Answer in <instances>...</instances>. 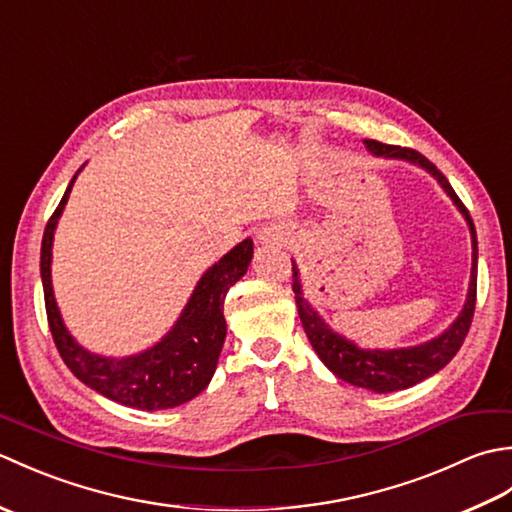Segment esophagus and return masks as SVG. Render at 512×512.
Wrapping results in <instances>:
<instances>
[{
	"label": "esophagus",
	"mask_w": 512,
	"mask_h": 512,
	"mask_svg": "<svg viewBox=\"0 0 512 512\" xmlns=\"http://www.w3.org/2000/svg\"><path fill=\"white\" fill-rule=\"evenodd\" d=\"M257 239H259V244H277L279 242V233H275L273 228H264V231H259V235H257Z\"/></svg>",
	"instance_id": "1"
}]
</instances>
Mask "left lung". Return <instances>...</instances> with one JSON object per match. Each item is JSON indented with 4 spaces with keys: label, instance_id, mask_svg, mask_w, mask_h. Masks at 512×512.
Here are the masks:
<instances>
[{
    "label": "left lung",
    "instance_id": "left-lung-1",
    "mask_svg": "<svg viewBox=\"0 0 512 512\" xmlns=\"http://www.w3.org/2000/svg\"><path fill=\"white\" fill-rule=\"evenodd\" d=\"M365 147L372 151L374 156L407 160V162H413V165L427 169L431 176L440 182V187L447 191L453 204L458 206L460 213L464 215L466 224H469L471 242H473L471 284H469V295H466V303L460 312V317L453 321L449 330H444L440 336H436V339L416 347H402V350H361V347H356L352 341H347L345 336L336 334L330 325L319 317V312L314 310L306 299H303L299 270L295 264H292V290H295L299 319L303 323V330L308 334V341L312 343L314 352H317L323 365L328 367L334 376L345 380V383L376 391V394H387V391H398V389L418 385L420 380L440 372V369L447 365L462 347L466 334H469V328H471L475 299H477V235L466 206L462 204L458 195H455L449 180L442 176V171L433 165V162H429L422 154H418L416 149L385 145V143H378V140H365Z\"/></svg>",
    "mask_w": 512,
    "mask_h": 512
}]
</instances>
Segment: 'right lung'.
<instances>
[{"label": "right lung", "mask_w": 512, "mask_h": 512, "mask_svg": "<svg viewBox=\"0 0 512 512\" xmlns=\"http://www.w3.org/2000/svg\"><path fill=\"white\" fill-rule=\"evenodd\" d=\"M76 176L79 171L70 180L41 239V281L54 345L70 372L81 383L99 391L101 396L143 411L178 407L198 396L211 383L226 336L224 297L228 288L246 275L250 259H253V239L239 242L220 262L206 270L195 286L187 308L182 310L180 319L160 343L125 358L92 354L76 343L63 325L50 279L54 228H57L63 206L70 198Z\"/></svg>", "instance_id": "right-lung-1"}]
</instances>
